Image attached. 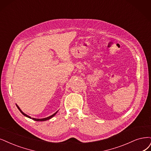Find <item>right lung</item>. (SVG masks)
<instances>
[{
  "mask_svg": "<svg viewBox=\"0 0 151 151\" xmlns=\"http://www.w3.org/2000/svg\"><path fill=\"white\" fill-rule=\"evenodd\" d=\"M16 106H17V108L19 109V110L21 112V113L23 114V115H24L25 116H26V117H27V118H30V119H33V120H34V121H47V120H48V119H51L52 118H53V117L57 114V113L58 112V111H57V112H56L55 113H54L53 114H52V116H48V117H47V118H42V119H36V118H32L30 116H28L27 114H25L23 111H22V110L20 109V108L18 106V105L17 104H16Z\"/></svg>",
  "mask_w": 151,
  "mask_h": 151,
  "instance_id": "right-lung-1",
  "label": "right lung"
}]
</instances>
